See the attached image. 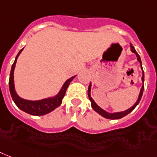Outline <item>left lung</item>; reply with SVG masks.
<instances>
[{"label": "left lung", "mask_w": 157, "mask_h": 157, "mask_svg": "<svg viewBox=\"0 0 157 157\" xmlns=\"http://www.w3.org/2000/svg\"><path fill=\"white\" fill-rule=\"evenodd\" d=\"M130 47H131V51L136 55L137 60H138L139 62H140V63L141 69H142L143 71L142 82L144 83V70H143L142 62H141L140 57L138 53L136 52V49H135V48L132 46V44H131ZM144 84H143L142 88H141V90H140V95H139L138 100L136 101V102L134 104L133 106H132V107L129 108V109H127V110H124V111H122V112H116V113H109V112L105 111V110L102 109L101 107H99L98 105H97L96 103H95V101H94V99L92 98L91 95H90V91H91V83L90 84V86H89V89H88V96H89V98H90V101H91L92 108H93V109L97 112V113H98L100 115H101L102 117H104V118H109V119H119V118H123V117H125L126 115H127V114H129V113H131V112H132V110L136 107V105H138L141 100V98H142V95H143V92H144Z\"/></svg>", "instance_id": "left-lung-1"}]
</instances>
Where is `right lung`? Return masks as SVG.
Returning a JSON list of instances; mask_svg holds the SVG:
<instances>
[{
	"label": "right lung",
	"mask_w": 157,
	"mask_h": 157,
	"mask_svg": "<svg viewBox=\"0 0 157 157\" xmlns=\"http://www.w3.org/2000/svg\"><path fill=\"white\" fill-rule=\"evenodd\" d=\"M23 48L18 52V54L17 55L15 60L13 63L12 67H11V71H10V81H9V85H10V91L11 97H12L13 100L16 104V105L21 110L24 112L27 113L31 115L35 116H41L47 114L50 112L53 111L55 109H56L58 106L60 105L62 103L63 97L65 95L66 90H67L70 82L75 78V76H72L71 78L66 81V82L63 84V85L59 90V94L56 95L55 97L52 98H44L42 100L38 101H30V100H25V99L21 98L17 94L15 91L14 88V81H13V72H14L15 65L17 63V59L19 56V55L22 52Z\"/></svg>",
	"instance_id": "add662e5"
}]
</instances>
